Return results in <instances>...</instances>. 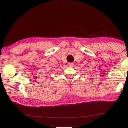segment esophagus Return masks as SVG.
Instances as JSON below:
<instances>
[{
  "label": "esophagus",
  "instance_id": "esophagus-1",
  "mask_svg": "<svg viewBox=\"0 0 128 128\" xmlns=\"http://www.w3.org/2000/svg\"><path fill=\"white\" fill-rule=\"evenodd\" d=\"M68 64H69V66H70V67H72V66H73V65H74V64H73V63H69Z\"/></svg>",
  "mask_w": 128,
  "mask_h": 128
}]
</instances>
